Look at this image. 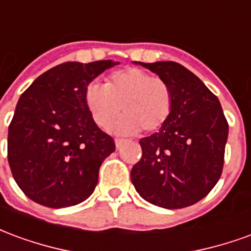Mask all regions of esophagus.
Returning a JSON list of instances; mask_svg holds the SVG:
<instances>
[{
    "label": "esophagus",
    "mask_w": 251,
    "mask_h": 251,
    "mask_svg": "<svg viewBox=\"0 0 251 251\" xmlns=\"http://www.w3.org/2000/svg\"><path fill=\"white\" fill-rule=\"evenodd\" d=\"M114 142H115V147L121 148V145H122L125 141H124V140H121V138H115Z\"/></svg>",
    "instance_id": "34e87169"
}]
</instances>
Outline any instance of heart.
<instances>
[{
    "label": "heart",
    "mask_w": 251,
    "mask_h": 251,
    "mask_svg": "<svg viewBox=\"0 0 251 251\" xmlns=\"http://www.w3.org/2000/svg\"><path fill=\"white\" fill-rule=\"evenodd\" d=\"M84 103L100 127L109 126L120 115L122 106L125 115L110 126L111 133L131 134L140 129L154 131L171 114L172 91L163 79L129 67L113 72L104 86L90 83L84 90Z\"/></svg>",
    "instance_id": "b5f03b06"
}]
</instances>
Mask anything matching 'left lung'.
<instances>
[{
	"mask_svg": "<svg viewBox=\"0 0 251 251\" xmlns=\"http://www.w3.org/2000/svg\"><path fill=\"white\" fill-rule=\"evenodd\" d=\"M168 83L172 110L157 133L140 140L142 157L131 183L142 199L163 208L198 203L221 177L228 136L221 102L179 63L133 62Z\"/></svg>",
	"mask_w": 251,
	"mask_h": 251,
	"instance_id": "obj_1",
	"label": "left lung"
}]
</instances>
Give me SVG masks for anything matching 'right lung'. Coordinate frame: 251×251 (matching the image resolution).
I'll use <instances>...</instances> for the list:
<instances>
[{
	"mask_svg": "<svg viewBox=\"0 0 251 251\" xmlns=\"http://www.w3.org/2000/svg\"><path fill=\"white\" fill-rule=\"evenodd\" d=\"M113 60L66 62L36 77L20 97L8 131V161L30 200L51 208L82 203L98 183L114 140L99 129L84 90Z\"/></svg>",
	"mask_w": 251,
	"mask_h": 251,
	"instance_id": "right-lung-1",
	"label": "right lung"
}]
</instances>
